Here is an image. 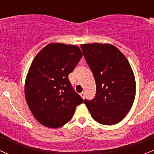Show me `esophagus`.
<instances>
[{
  "label": "esophagus",
  "instance_id": "34e87169",
  "mask_svg": "<svg viewBox=\"0 0 154 154\" xmlns=\"http://www.w3.org/2000/svg\"><path fill=\"white\" fill-rule=\"evenodd\" d=\"M81 95V97H82V98H83V99H84V98H85V92H82V93H80V94H79Z\"/></svg>",
  "mask_w": 154,
  "mask_h": 154
}]
</instances>
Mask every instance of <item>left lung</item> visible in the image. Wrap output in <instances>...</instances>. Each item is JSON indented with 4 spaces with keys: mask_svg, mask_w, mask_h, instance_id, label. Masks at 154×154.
Wrapping results in <instances>:
<instances>
[{
    "mask_svg": "<svg viewBox=\"0 0 154 154\" xmlns=\"http://www.w3.org/2000/svg\"><path fill=\"white\" fill-rule=\"evenodd\" d=\"M83 55L93 72L96 93L84 100L93 119L105 125L122 120L135 96V80L128 59L110 44H83Z\"/></svg>",
    "mask_w": 154,
    "mask_h": 154,
    "instance_id": "8db88e82",
    "label": "left lung"
}]
</instances>
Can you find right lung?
<instances>
[{
	"mask_svg": "<svg viewBox=\"0 0 154 154\" xmlns=\"http://www.w3.org/2000/svg\"><path fill=\"white\" fill-rule=\"evenodd\" d=\"M82 57L76 45L50 43L33 60L24 92L31 112L44 126H63L72 118L76 106L83 103L68 78Z\"/></svg>",
	"mask_w": 154,
	"mask_h": 154,
	"instance_id": "1",
	"label": "right lung"
}]
</instances>
